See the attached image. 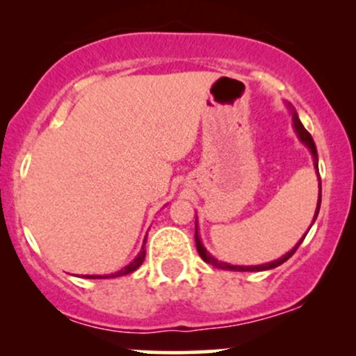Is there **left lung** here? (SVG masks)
I'll return each mask as SVG.
<instances>
[{
  "label": "left lung",
  "instance_id": "1",
  "mask_svg": "<svg viewBox=\"0 0 356 356\" xmlns=\"http://www.w3.org/2000/svg\"><path fill=\"white\" fill-rule=\"evenodd\" d=\"M288 107H289V105H288ZM289 108H291V107H289ZM291 115H293V125H295V130H296L298 137H300V140L303 142V144H305L306 147H308L309 152H312V155H313L314 169H316V175H318V186H320V192H318V204H316V211H314V218H313V222H314V220H316V218H318V212H320V206H321V179H320V172H318V152H316V145H314L313 137L309 136L308 130L305 129L303 124H301V122H300V118H298V113H296L295 108H291ZM312 226H313V224H312ZM312 226H309V227H312ZM306 234H308V232H306ZM306 234H305V236H306ZM305 236L300 239V243H298L296 246L291 249V251L286 252V254H284L283 257H280V259L271 261V263H266V264H259V266H232V264H229V263H222V261H218L214 256H211L209 252L206 251V248H204L202 243H201V238H199L197 222H195V246H197L199 256H201L202 259L206 261L207 264H211V266L219 268V269H226V271H266V269H273V268L281 266V264H283L284 261H288L289 257L295 254L298 246H300V244L303 243Z\"/></svg>",
  "mask_w": 356,
  "mask_h": 356
}]
</instances>
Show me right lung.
<instances>
[{
    "label": "right lung",
    "instance_id": "1",
    "mask_svg": "<svg viewBox=\"0 0 356 356\" xmlns=\"http://www.w3.org/2000/svg\"><path fill=\"white\" fill-rule=\"evenodd\" d=\"M144 244H145V241H144ZM144 259H145V248L142 246V249H140V252H138L137 254V257L136 259L132 261V263L129 264V266H125L124 269H120V271H117V273H113V275H107V276H87V277H90V280H97V277H117V276H124V275H130V273H134L136 271V269L140 266L142 263H144Z\"/></svg>",
    "mask_w": 356,
    "mask_h": 356
}]
</instances>
